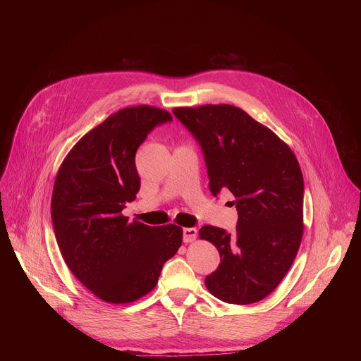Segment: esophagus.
<instances>
[{
  "label": "esophagus",
  "mask_w": 361,
  "mask_h": 361,
  "mask_svg": "<svg viewBox=\"0 0 361 361\" xmlns=\"http://www.w3.org/2000/svg\"><path fill=\"white\" fill-rule=\"evenodd\" d=\"M197 238V228H184L183 230V240L184 243H192Z\"/></svg>",
  "instance_id": "1"
}]
</instances>
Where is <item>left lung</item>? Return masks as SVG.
<instances>
[{
  "mask_svg": "<svg viewBox=\"0 0 361 361\" xmlns=\"http://www.w3.org/2000/svg\"><path fill=\"white\" fill-rule=\"evenodd\" d=\"M173 113L201 145L210 191L228 190L238 213L233 234L213 226L198 231L221 259L205 287L226 302L260 301L284 279L302 238L304 181L294 152L230 104L177 107Z\"/></svg>",
  "mask_w": 361,
  "mask_h": 361,
  "instance_id": "left-lung-1",
  "label": "left lung"
}]
</instances>
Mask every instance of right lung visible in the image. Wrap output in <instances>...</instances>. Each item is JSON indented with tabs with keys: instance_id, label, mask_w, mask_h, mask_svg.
<instances>
[{
	"instance_id": "1",
	"label": "right lung",
	"mask_w": 361,
	"mask_h": 361,
	"mask_svg": "<svg viewBox=\"0 0 361 361\" xmlns=\"http://www.w3.org/2000/svg\"><path fill=\"white\" fill-rule=\"evenodd\" d=\"M171 120L156 107L123 109L87 133L57 173L51 219L63 259L107 302L127 304L149 293L183 243V228L176 224L149 227L121 214L140 190V144Z\"/></svg>"
}]
</instances>
